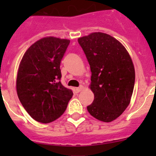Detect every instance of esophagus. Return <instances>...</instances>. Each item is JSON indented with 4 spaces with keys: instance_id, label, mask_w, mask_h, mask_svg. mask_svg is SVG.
<instances>
[{
    "instance_id": "obj_1",
    "label": "esophagus",
    "mask_w": 156,
    "mask_h": 156,
    "mask_svg": "<svg viewBox=\"0 0 156 156\" xmlns=\"http://www.w3.org/2000/svg\"><path fill=\"white\" fill-rule=\"evenodd\" d=\"M83 88H84V87H83V86H80V87H76V89H75V90H76V92H77V93H79L80 91L82 90Z\"/></svg>"
}]
</instances>
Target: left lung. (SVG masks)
<instances>
[{
	"instance_id": "obj_1",
	"label": "left lung",
	"mask_w": 156,
	"mask_h": 156,
	"mask_svg": "<svg viewBox=\"0 0 156 156\" xmlns=\"http://www.w3.org/2000/svg\"><path fill=\"white\" fill-rule=\"evenodd\" d=\"M91 71L90 87L94 100L87 106L98 120L110 122L122 114L130 103L135 71L128 52L118 40L102 32L78 40Z\"/></svg>"
}]
</instances>
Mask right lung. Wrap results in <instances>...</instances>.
Listing matches in <instances>:
<instances>
[{"label": "right lung", "mask_w": 156, "mask_h": 156, "mask_svg": "<svg viewBox=\"0 0 156 156\" xmlns=\"http://www.w3.org/2000/svg\"><path fill=\"white\" fill-rule=\"evenodd\" d=\"M70 41L41 38L26 50L19 67L17 95L32 119L47 124L60 117L72 97L61 83L60 62Z\"/></svg>", "instance_id": "obj_1"}]
</instances>
